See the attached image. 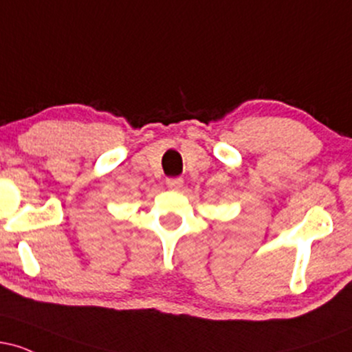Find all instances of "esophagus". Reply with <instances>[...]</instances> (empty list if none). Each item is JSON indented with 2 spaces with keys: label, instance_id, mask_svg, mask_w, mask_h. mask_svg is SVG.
<instances>
[{
  "label": "esophagus",
  "instance_id": "1",
  "mask_svg": "<svg viewBox=\"0 0 352 352\" xmlns=\"http://www.w3.org/2000/svg\"><path fill=\"white\" fill-rule=\"evenodd\" d=\"M165 185H167V187L170 190H175V192H179V190L184 187V180H182V179H167Z\"/></svg>",
  "mask_w": 352,
  "mask_h": 352
}]
</instances>
